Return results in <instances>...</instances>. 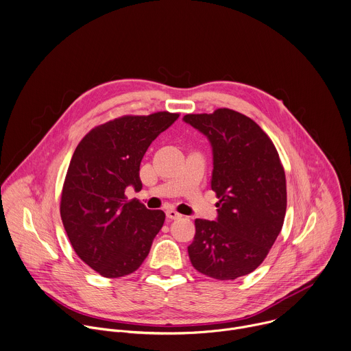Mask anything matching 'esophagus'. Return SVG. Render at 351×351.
I'll list each match as a JSON object with an SVG mask.
<instances>
[{
  "label": "esophagus",
  "mask_w": 351,
  "mask_h": 351,
  "mask_svg": "<svg viewBox=\"0 0 351 351\" xmlns=\"http://www.w3.org/2000/svg\"><path fill=\"white\" fill-rule=\"evenodd\" d=\"M166 215H167V218H169V219H177V218H180V217H181V214H180V213H177L176 210H173V208L167 210V211H166Z\"/></svg>",
  "instance_id": "1"
}]
</instances>
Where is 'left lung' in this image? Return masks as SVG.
Wrapping results in <instances>:
<instances>
[{
  "label": "left lung",
  "instance_id": "8db88e82",
  "mask_svg": "<svg viewBox=\"0 0 351 351\" xmlns=\"http://www.w3.org/2000/svg\"><path fill=\"white\" fill-rule=\"evenodd\" d=\"M184 121L213 147L211 189L219 199L217 221L195 219L189 259L208 277L234 280L263 262L282 228L285 173L274 144L248 117L218 108Z\"/></svg>",
  "mask_w": 351,
  "mask_h": 351
}]
</instances>
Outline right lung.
I'll return each instance as SVG.
<instances>
[{
  "label": "right lung",
  "mask_w": 351,
  "mask_h": 351,
  "mask_svg": "<svg viewBox=\"0 0 351 351\" xmlns=\"http://www.w3.org/2000/svg\"><path fill=\"white\" fill-rule=\"evenodd\" d=\"M178 117L167 111L125 115L92 129L74 151L60 215L77 255L104 277L136 271L163 226L162 210L129 200L125 191L143 188L141 160L151 143Z\"/></svg>",
  "instance_id": "right-lung-1"
}]
</instances>
